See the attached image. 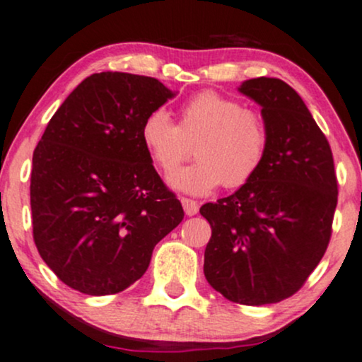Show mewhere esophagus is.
Segmentation results:
<instances>
[{
    "mask_svg": "<svg viewBox=\"0 0 362 362\" xmlns=\"http://www.w3.org/2000/svg\"><path fill=\"white\" fill-rule=\"evenodd\" d=\"M181 205L185 209L186 215H197L198 214V203L194 200H189V198H181Z\"/></svg>",
    "mask_w": 362,
    "mask_h": 362,
    "instance_id": "obj_1",
    "label": "esophagus"
}]
</instances>
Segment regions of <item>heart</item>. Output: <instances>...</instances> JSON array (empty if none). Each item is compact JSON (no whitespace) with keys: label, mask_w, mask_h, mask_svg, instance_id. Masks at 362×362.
<instances>
[{"label":"heart","mask_w":362,"mask_h":362,"mask_svg":"<svg viewBox=\"0 0 362 362\" xmlns=\"http://www.w3.org/2000/svg\"><path fill=\"white\" fill-rule=\"evenodd\" d=\"M140 138L150 160L162 173L177 167L194 144L197 160L170 173L168 185L198 197L212 193L222 182L226 188L250 182L265 160L270 140L258 112L214 90L186 100L177 124L164 109L152 111L141 124Z\"/></svg>","instance_id":"b5f03b06"}]
</instances>
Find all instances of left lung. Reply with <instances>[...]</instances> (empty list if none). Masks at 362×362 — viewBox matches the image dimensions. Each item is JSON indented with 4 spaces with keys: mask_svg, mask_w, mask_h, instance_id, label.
I'll use <instances>...</instances> for the list:
<instances>
[{
    "mask_svg": "<svg viewBox=\"0 0 362 362\" xmlns=\"http://www.w3.org/2000/svg\"><path fill=\"white\" fill-rule=\"evenodd\" d=\"M238 90L262 107L269 150L253 180L200 209L212 227L203 272L229 301L262 306L291 298L316 269L339 192L330 145L299 93L269 76Z\"/></svg>",
    "mask_w": 362,
    "mask_h": 362,
    "instance_id": "8db88e82",
    "label": "left lung"
}]
</instances>
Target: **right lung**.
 Segmentation results:
<instances>
[{
	"mask_svg": "<svg viewBox=\"0 0 362 362\" xmlns=\"http://www.w3.org/2000/svg\"><path fill=\"white\" fill-rule=\"evenodd\" d=\"M174 95L152 76L93 73L47 123L32 157L34 241L71 289L124 291L185 217L140 138L145 117Z\"/></svg>",
	"mask_w": 362,
	"mask_h": 362,
	"instance_id": "1",
	"label": "right lung"
}]
</instances>
